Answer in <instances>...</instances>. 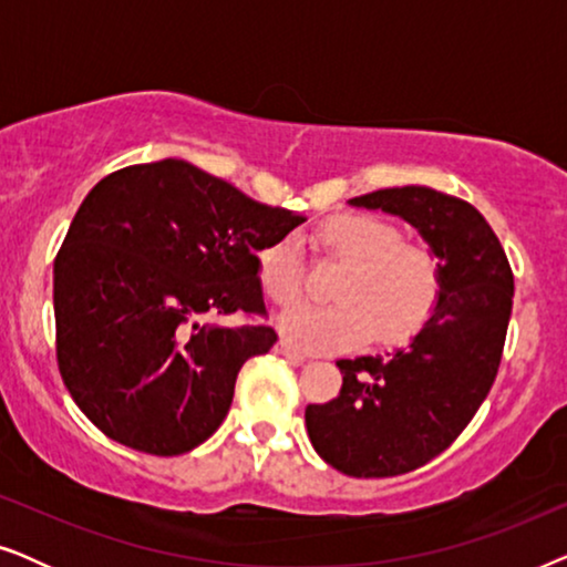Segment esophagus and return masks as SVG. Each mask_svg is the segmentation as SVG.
Returning <instances> with one entry per match:
<instances>
[{
    "label": "esophagus",
    "mask_w": 567,
    "mask_h": 567,
    "mask_svg": "<svg viewBox=\"0 0 567 567\" xmlns=\"http://www.w3.org/2000/svg\"><path fill=\"white\" fill-rule=\"evenodd\" d=\"M276 353L286 355V359L293 361V363H299V361L307 359V353H301L299 348H293V346L289 343V340H278V343H276Z\"/></svg>",
    "instance_id": "1"
}]
</instances>
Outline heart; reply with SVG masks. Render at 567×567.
<instances>
[{"instance_id":"1","label":"heart","mask_w":567,"mask_h":567,"mask_svg":"<svg viewBox=\"0 0 567 567\" xmlns=\"http://www.w3.org/2000/svg\"><path fill=\"white\" fill-rule=\"evenodd\" d=\"M317 250L343 262L336 305H293L276 328L305 351L353 348L374 336L400 340L429 320L441 291V262L429 245L402 239L400 227L367 212H346L315 231ZM258 278L270 301L286 305L305 286L299 239L278 237L258 252Z\"/></svg>"}]
</instances>
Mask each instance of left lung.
<instances>
[{
  "label": "left lung",
  "mask_w": 567,
  "mask_h": 567,
  "mask_svg": "<svg viewBox=\"0 0 567 567\" xmlns=\"http://www.w3.org/2000/svg\"><path fill=\"white\" fill-rule=\"evenodd\" d=\"M348 204L400 216L441 262L436 307L408 346L340 359L343 390L305 410L324 462L351 477H394L452 446L483 405L506 343L514 274L491 224L467 200L405 185Z\"/></svg>",
  "instance_id": "8db88e82"
}]
</instances>
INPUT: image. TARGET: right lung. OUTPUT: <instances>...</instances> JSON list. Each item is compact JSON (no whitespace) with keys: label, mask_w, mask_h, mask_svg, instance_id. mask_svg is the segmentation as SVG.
Here are the masks:
<instances>
[{"label":"right lung","mask_w":567,"mask_h":567,"mask_svg":"<svg viewBox=\"0 0 567 567\" xmlns=\"http://www.w3.org/2000/svg\"><path fill=\"white\" fill-rule=\"evenodd\" d=\"M301 221L185 159L103 177L53 262L59 371L82 413L136 452L204 444L243 363L276 343L266 324L204 320L266 312L258 252Z\"/></svg>","instance_id":"add662e5"}]
</instances>
